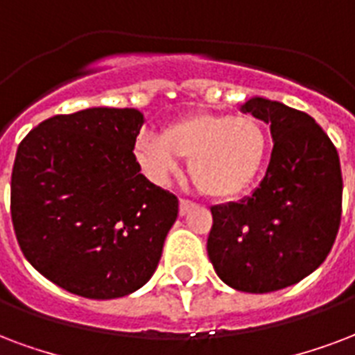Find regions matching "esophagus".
Masks as SVG:
<instances>
[{"mask_svg":"<svg viewBox=\"0 0 355 355\" xmlns=\"http://www.w3.org/2000/svg\"><path fill=\"white\" fill-rule=\"evenodd\" d=\"M194 206H196V204H194V202H191V200L181 198L180 200V215H185V213H189V209Z\"/></svg>","mask_w":355,"mask_h":355,"instance_id":"34e87169","label":"esophagus"}]
</instances>
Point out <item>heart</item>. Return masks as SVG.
Here are the masks:
<instances>
[{
	"label": "heart",
	"mask_w": 355,
	"mask_h": 355,
	"mask_svg": "<svg viewBox=\"0 0 355 355\" xmlns=\"http://www.w3.org/2000/svg\"><path fill=\"white\" fill-rule=\"evenodd\" d=\"M137 159L149 180L166 183L189 159L194 187L209 198H232L257 178L266 155V132L252 116L200 112L168 125L162 138H138Z\"/></svg>",
	"instance_id": "obj_1"
}]
</instances>
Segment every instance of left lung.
Listing matches in <instances>:
<instances>
[{
  "mask_svg": "<svg viewBox=\"0 0 355 355\" xmlns=\"http://www.w3.org/2000/svg\"><path fill=\"white\" fill-rule=\"evenodd\" d=\"M241 110L271 125L275 142L257 191L211 207L207 254L228 286L266 294L326 260L340 226L343 174L337 148L309 114L260 97Z\"/></svg>",
  "mask_w": 355,
  "mask_h": 355,
  "instance_id": "obj_1",
  "label": "left lung"
}]
</instances>
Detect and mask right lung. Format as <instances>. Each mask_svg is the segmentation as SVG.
<instances>
[{"instance_id":"1","label":"right lung","mask_w":355,"mask_h":355,"mask_svg":"<svg viewBox=\"0 0 355 355\" xmlns=\"http://www.w3.org/2000/svg\"><path fill=\"white\" fill-rule=\"evenodd\" d=\"M144 116L87 108L26 135L10 175V217L24 257L48 281L114 300L151 279L178 198L140 174L132 153Z\"/></svg>"}]
</instances>
